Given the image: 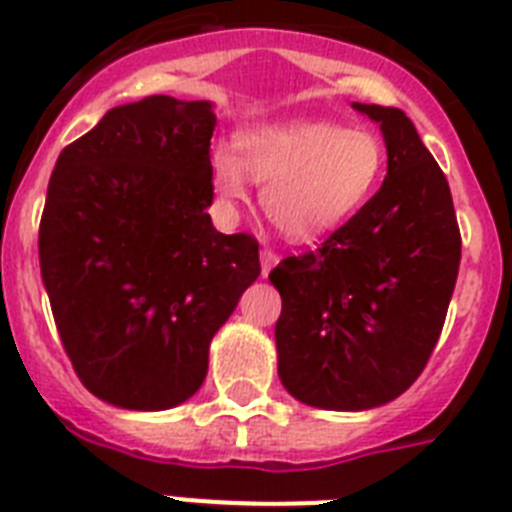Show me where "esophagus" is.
I'll return each mask as SVG.
<instances>
[{"mask_svg":"<svg viewBox=\"0 0 512 512\" xmlns=\"http://www.w3.org/2000/svg\"><path fill=\"white\" fill-rule=\"evenodd\" d=\"M278 260H281V257H278L276 249H268V247H265L263 252H260V265H263V276H268L270 270L276 268Z\"/></svg>","mask_w":512,"mask_h":512,"instance_id":"1","label":"esophagus"}]
</instances>
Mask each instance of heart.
<instances>
[{
    "instance_id": "1",
    "label": "heart",
    "mask_w": 512,
    "mask_h": 512,
    "mask_svg": "<svg viewBox=\"0 0 512 512\" xmlns=\"http://www.w3.org/2000/svg\"><path fill=\"white\" fill-rule=\"evenodd\" d=\"M236 149L210 153V182L226 208L249 195V182L263 184V210L281 234L312 242L338 229L375 192L385 169L380 137L343 130L330 122H283L249 127Z\"/></svg>"
}]
</instances>
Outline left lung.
Returning a JSON list of instances; mask_svg holds the SVG:
<instances>
[{"label": "left lung", "instance_id": "8db88e82", "mask_svg": "<svg viewBox=\"0 0 512 512\" xmlns=\"http://www.w3.org/2000/svg\"><path fill=\"white\" fill-rule=\"evenodd\" d=\"M380 124L388 176L317 249L270 270L281 294L278 377L296 401L364 411L422 375L448 315L461 231L448 179L401 109L354 103Z\"/></svg>", "mask_w": 512, "mask_h": 512}]
</instances>
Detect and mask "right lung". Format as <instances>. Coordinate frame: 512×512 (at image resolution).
<instances>
[{
  "mask_svg": "<svg viewBox=\"0 0 512 512\" xmlns=\"http://www.w3.org/2000/svg\"><path fill=\"white\" fill-rule=\"evenodd\" d=\"M208 101L117 106L59 153L38 229L41 278L85 388L132 411L197 393L213 336L260 276L252 234H221Z\"/></svg>",
  "mask_w": 512,
  "mask_h": 512,
  "instance_id": "right-lung-1",
  "label": "right lung"
}]
</instances>
